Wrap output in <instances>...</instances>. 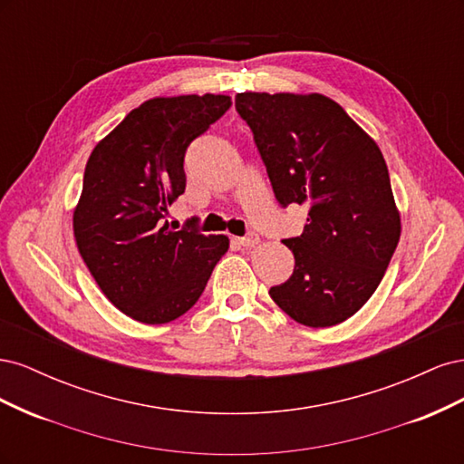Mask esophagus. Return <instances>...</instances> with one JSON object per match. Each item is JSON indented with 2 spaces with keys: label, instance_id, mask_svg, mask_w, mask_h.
Masks as SVG:
<instances>
[{
  "label": "esophagus",
  "instance_id": "esophagus-1",
  "mask_svg": "<svg viewBox=\"0 0 464 464\" xmlns=\"http://www.w3.org/2000/svg\"><path fill=\"white\" fill-rule=\"evenodd\" d=\"M236 242L240 244L242 247H256L259 244V236L249 234V236H244V237H236Z\"/></svg>",
  "mask_w": 464,
  "mask_h": 464
}]
</instances>
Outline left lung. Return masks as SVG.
<instances>
[{
  "label": "left lung",
  "instance_id": "1",
  "mask_svg": "<svg viewBox=\"0 0 464 464\" xmlns=\"http://www.w3.org/2000/svg\"><path fill=\"white\" fill-rule=\"evenodd\" d=\"M236 110L278 203L307 207L304 232L285 240L294 273L271 298L302 325H339L370 300L401 237L383 154L325 94L237 92Z\"/></svg>",
  "mask_w": 464,
  "mask_h": 464
}]
</instances>
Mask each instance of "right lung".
I'll use <instances>...</instances> for the list:
<instances>
[{"label": "right lung", "instance_id": "add662e5", "mask_svg": "<svg viewBox=\"0 0 464 464\" xmlns=\"http://www.w3.org/2000/svg\"><path fill=\"white\" fill-rule=\"evenodd\" d=\"M230 104V96L210 92L149 98L87 160L75 244L104 296L139 323L184 315L228 251V236L176 232L164 217L186 189L188 145Z\"/></svg>", "mask_w": 464, "mask_h": 464}]
</instances>
